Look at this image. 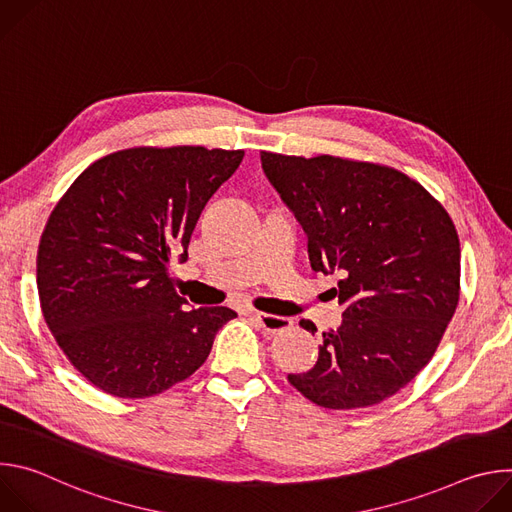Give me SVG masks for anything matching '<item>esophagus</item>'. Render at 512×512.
Segmentation results:
<instances>
[{"label": "esophagus", "instance_id": "34e87169", "mask_svg": "<svg viewBox=\"0 0 512 512\" xmlns=\"http://www.w3.org/2000/svg\"><path fill=\"white\" fill-rule=\"evenodd\" d=\"M249 316L267 332H279V330H285L294 324L287 316H273V314H265V312H249Z\"/></svg>", "mask_w": 512, "mask_h": 512}]
</instances>
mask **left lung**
Returning a JSON list of instances; mask_svg holds the SVG:
<instances>
[{
    "instance_id": "8db88e82",
    "label": "left lung",
    "mask_w": 512,
    "mask_h": 512,
    "mask_svg": "<svg viewBox=\"0 0 512 512\" xmlns=\"http://www.w3.org/2000/svg\"><path fill=\"white\" fill-rule=\"evenodd\" d=\"M261 168L308 235L314 271L342 324L322 334L318 362L287 375L328 409L377 405L431 360L460 300V241L452 218L421 184L379 164L261 152ZM302 328L316 332L314 322Z\"/></svg>"
}]
</instances>
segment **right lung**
Returning <instances> with one entry per match:
<instances>
[{"label": "right lung", "mask_w": 512, "mask_h": 512, "mask_svg": "<svg viewBox=\"0 0 512 512\" xmlns=\"http://www.w3.org/2000/svg\"><path fill=\"white\" fill-rule=\"evenodd\" d=\"M245 152L131 148L91 164L54 206L36 281L62 352L97 389L143 399L198 371L231 308L188 310L170 259Z\"/></svg>", "instance_id": "obj_1"}]
</instances>
